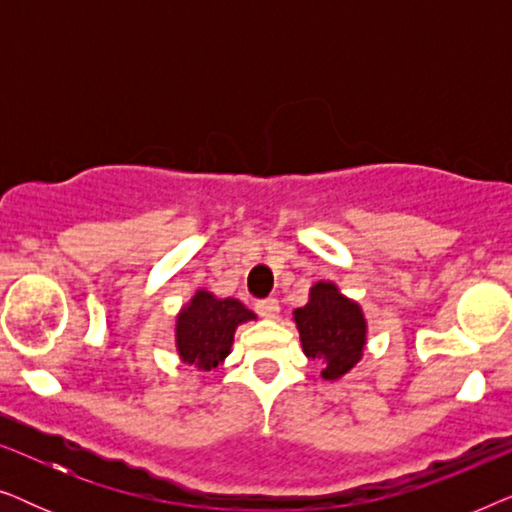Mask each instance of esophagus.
<instances>
[{
    "mask_svg": "<svg viewBox=\"0 0 512 512\" xmlns=\"http://www.w3.org/2000/svg\"><path fill=\"white\" fill-rule=\"evenodd\" d=\"M256 312H258V317L272 321V319L279 317V303L275 298L261 300V303H256Z\"/></svg>",
    "mask_w": 512,
    "mask_h": 512,
    "instance_id": "esophagus-1",
    "label": "esophagus"
}]
</instances>
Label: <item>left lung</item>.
Segmentation results:
<instances>
[{
  "instance_id": "1",
  "label": "left lung",
  "mask_w": 512,
  "mask_h": 512,
  "mask_svg": "<svg viewBox=\"0 0 512 512\" xmlns=\"http://www.w3.org/2000/svg\"><path fill=\"white\" fill-rule=\"evenodd\" d=\"M300 345L307 359L321 361V377L335 382L363 359L368 321L361 305L347 298L335 282L312 284L307 305L293 310Z\"/></svg>"
}]
</instances>
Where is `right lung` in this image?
Masks as SVG:
<instances>
[{
    "label": "right lung",
    "mask_w": 512,
    "mask_h": 512,
    "mask_svg": "<svg viewBox=\"0 0 512 512\" xmlns=\"http://www.w3.org/2000/svg\"><path fill=\"white\" fill-rule=\"evenodd\" d=\"M256 321V314L237 298H219L195 289L174 317V347L186 366L207 373L226 361L237 326Z\"/></svg>",
    "instance_id": "1"
}]
</instances>
